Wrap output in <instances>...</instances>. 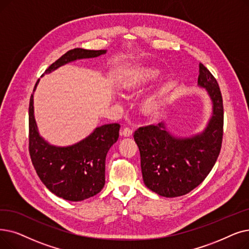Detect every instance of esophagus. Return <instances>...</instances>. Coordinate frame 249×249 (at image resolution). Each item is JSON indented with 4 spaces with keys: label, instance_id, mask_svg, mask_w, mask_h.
I'll return each mask as SVG.
<instances>
[{
    "label": "esophagus",
    "instance_id": "1",
    "mask_svg": "<svg viewBox=\"0 0 249 249\" xmlns=\"http://www.w3.org/2000/svg\"><path fill=\"white\" fill-rule=\"evenodd\" d=\"M121 135L124 137H131L132 136V130L130 128H123L121 131Z\"/></svg>",
    "mask_w": 249,
    "mask_h": 249
}]
</instances>
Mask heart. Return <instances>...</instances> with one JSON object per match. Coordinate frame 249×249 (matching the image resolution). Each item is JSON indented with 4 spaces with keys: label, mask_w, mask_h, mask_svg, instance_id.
<instances>
[{
    "label": "heart",
    "mask_w": 249,
    "mask_h": 249,
    "mask_svg": "<svg viewBox=\"0 0 249 249\" xmlns=\"http://www.w3.org/2000/svg\"><path fill=\"white\" fill-rule=\"evenodd\" d=\"M160 70L155 66H142L134 69L123 82V89L126 91H135L150 80L159 76ZM161 92L157 91L144 101L143 111L149 116H155L159 113L160 107Z\"/></svg>",
    "instance_id": "1"
}]
</instances>
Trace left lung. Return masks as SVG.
Returning <instances> with one entry per match:
<instances>
[{"mask_svg":"<svg viewBox=\"0 0 249 249\" xmlns=\"http://www.w3.org/2000/svg\"><path fill=\"white\" fill-rule=\"evenodd\" d=\"M197 84L207 90L213 105L203 130L178 137L165 123L140 127L134 133L145 186L160 196L177 197L189 193L207 178L217 160L223 138L224 107L219 84L199 64Z\"/></svg>","mask_w":249,"mask_h":249,"instance_id":"left-lung-1","label":"left lung"}]
</instances>
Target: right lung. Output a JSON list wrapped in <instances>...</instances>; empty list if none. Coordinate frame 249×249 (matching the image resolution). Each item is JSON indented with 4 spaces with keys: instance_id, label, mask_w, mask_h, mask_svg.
Listing matches in <instances>:
<instances>
[{
    "instance_id": "right-lung-1",
    "label": "right lung",
    "mask_w": 249,
    "mask_h": 249,
    "mask_svg": "<svg viewBox=\"0 0 249 249\" xmlns=\"http://www.w3.org/2000/svg\"><path fill=\"white\" fill-rule=\"evenodd\" d=\"M106 53L107 50H70L53 63L44 75L70 62L96 58ZM119 130L120 125L117 123L106 124L96 127L89 136L72 145H53L38 132L34 94L30 96L29 154L32 165L46 187L66 200L81 201L94 196L104 188L106 157L118 140Z\"/></svg>"
}]
</instances>
